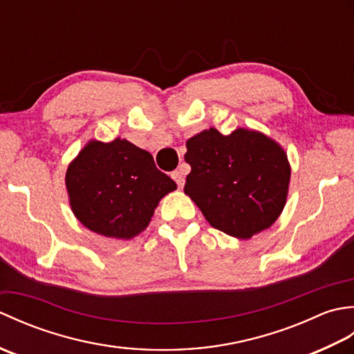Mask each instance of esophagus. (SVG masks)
I'll return each instance as SVG.
<instances>
[{
    "instance_id": "obj_1",
    "label": "esophagus",
    "mask_w": 354,
    "mask_h": 354,
    "mask_svg": "<svg viewBox=\"0 0 354 354\" xmlns=\"http://www.w3.org/2000/svg\"><path fill=\"white\" fill-rule=\"evenodd\" d=\"M171 178H173V181L178 184V187H183L184 185V171L181 169L173 171L171 173Z\"/></svg>"
}]
</instances>
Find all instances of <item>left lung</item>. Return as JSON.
<instances>
[{
  "label": "left lung",
  "instance_id": "obj_1",
  "mask_svg": "<svg viewBox=\"0 0 354 354\" xmlns=\"http://www.w3.org/2000/svg\"><path fill=\"white\" fill-rule=\"evenodd\" d=\"M185 146L192 171L184 193L213 228L246 240L278 219L288 199L290 165L277 141L243 127L230 135L209 127Z\"/></svg>",
  "mask_w": 354,
  "mask_h": 354
}]
</instances>
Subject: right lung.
<instances>
[{"label": "right lung", "mask_w": 354, "mask_h": 354, "mask_svg": "<svg viewBox=\"0 0 354 354\" xmlns=\"http://www.w3.org/2000/svg\"><path fill=\"white\" fill-rule=\"evenodd\" d=\"M65 185L84 227L122 240L145 231L160 201L176 190L147 150L122 138L89 141L66 169Z\"/></svg>", "instance_id": "add662e5"}]
</instances>
